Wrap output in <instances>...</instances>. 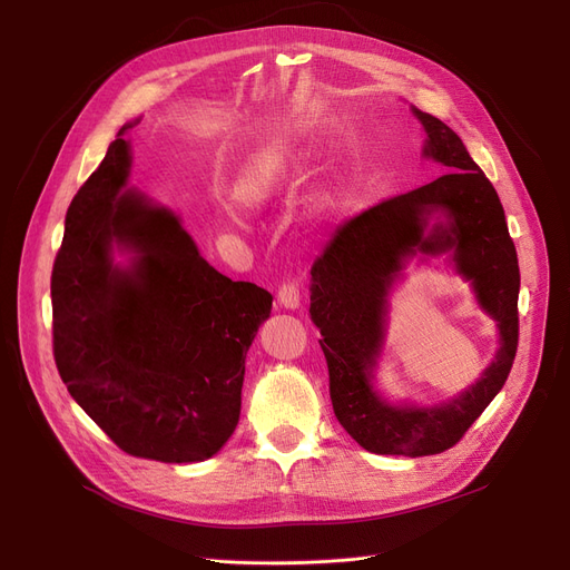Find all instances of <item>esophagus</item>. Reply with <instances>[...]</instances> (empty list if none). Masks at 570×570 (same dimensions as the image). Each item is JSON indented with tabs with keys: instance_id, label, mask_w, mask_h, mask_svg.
Wrapping results in <instances>:
<instances>
[{
	"instance_id": "34e87169",
	"label": "esophagus",
	"mask_w": 570,
	"mask_h": 570,
	"mask_svg": "<svg viewBox=\"0 0 570 570\" xmlns=\"http://www.w3.org/2000/svg\"><path fill=\"white\" fill-rule=\"evenodd\" d=\"M299 302H302V297H299V287L297 285L287 283V285H283L278 289V304L283 308H289V312H295V308H299Z\"/></svg>"
}]
</instances>
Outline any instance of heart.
Wrapping results in <instances>:
<instances>
[{"label":"heart","instance_id":"b5f03b06","mask_svg":"<svg viewBox=\"0 0 570 570\" xmlns=\"http://www.w3.org/2000/svg\"><path fill=\"white\" fill-rule=\"evenodd\" d=\"M297 170V154L285 137H271L247 154L233 178L230 195L243 209H262L285 193Z\"/></svg>","mask_w":570,"mask_h":570}]
</instances>
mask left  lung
<instances>
[{"label": "left lung", "mask_w": 570, "mask_h": 570, "mask_svg": "<svg viewBox=\"0 0 570 570\" xmlns=\"http://www.w3.org/2000/svg\"><path fill=\"white\" fill-rule=\"evenodd\" d=\"M421 157L444 176L347 220L312 268L308 314L323 335L340 425L373 454L430 456L450 450L504 387L519 344V256L502 202L461 137L416 107ZM411 257H442L472 285L498 325V352L475 384L435 405L400 403L376 381L389 302Z\"/></svg>", "instance_id": "obj_1"}]
</instances>
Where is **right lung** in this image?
I'll list each match as a JSON object with an SVG mask.
<instances>
[{
	"label": "right lung",
	"instance_id": "obj_1",
	"mask_svg": "<svg viewBox=\"0 0 570 570\" xmlns=\"http://www.w3.org/2000/svg\"><path fill=\"white\" fill-rule=\"evenodd\" d=\"M137 124L118 130L66 212L51 271L55 358L120 450L197 463L235 433L245 358L273 297L209 266L183 218L128 185Z\"/></svg>",
	"mask_w": 570,
	"mask_h": 570
}]
</instances>
